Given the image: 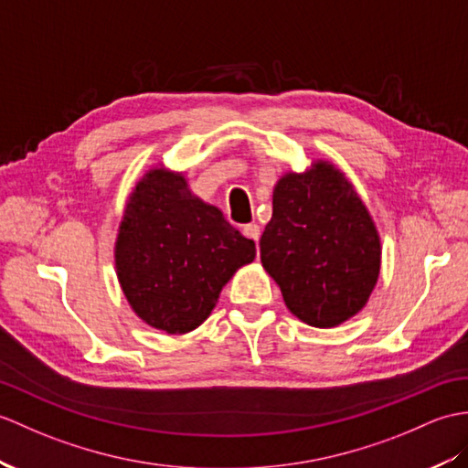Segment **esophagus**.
<instances>
[{"label":"esophagus","mask_w":468,"mask_h":468,"mask_svg":"<svg viewBox=\"0 0 468 468\" xmlns=\"http://www.w3.org/2000/svg\"><path fill=\"white\" fill-rule=\"evenodd\" d=\"M243 235H245V237H249V239H253L255 243H259L261 227H259L257 223H249V225H245V227H243Z\"/></svg>","instance_id":"esophagus-1"}]
</instances>
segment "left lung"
Returning a JSON list of instances; mask_svg holds the SVG:
<instances>
[{
    "instance_id": "left-lung-1",
    "label": "left lung",
    "mask_w": 468,
    "mask_h": 468,
    "mask_svg": "<svg viewBox=\"0 0 468 468\" xmlns=\"http://www.w3.org/2000/svg\"><path fill=\"white\" fill-rule=\"evenodd\" d=\"M259 249L287 309L319 329L355 317L381 273L373 217L345 173L324 159L279 177Z\"/></svg>"
}]
</instances>
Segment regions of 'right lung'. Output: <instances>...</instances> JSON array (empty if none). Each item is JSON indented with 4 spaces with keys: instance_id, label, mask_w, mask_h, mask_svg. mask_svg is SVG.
<instances>
[{
    "instance_id": "1",
    "label": "right lung",
    "mask_w": 468,
    "mask_h": 468,
    "mask_svg": "<svg viewBox=\"0 0 468 468\" xmlns=\"http://www.w3.org/2000/svg\"><path fill=\"white\" fill-rule=\"evenodd\" d=\"M253 259L255 243L197 197L185 173L159 163L135 181L113 261L129 307L149 327L167 335L195 331L221 289Z\"/></svg>"
}]
</instances>
